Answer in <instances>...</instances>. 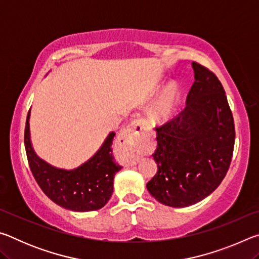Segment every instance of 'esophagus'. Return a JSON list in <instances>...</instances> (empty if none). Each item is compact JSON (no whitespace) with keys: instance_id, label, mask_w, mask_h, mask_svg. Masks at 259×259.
<instances>
[{"instance_id":"34e87169","label":"esophagus","mask_w":259,"mask_h":259,"mask_svg":"<svg viewBox=\"0 0 259 259\" xmlns=\"http://www.w3.org/2000/svg\"><path fill=\"white\" fill-rule=\"evenodd\" d=\"M144 129V122L142 120H134L126 125L122 133V140L128 150V155L133 163L138 160L143 153L142 147V134Z\"/></svg>"}]
</instances>
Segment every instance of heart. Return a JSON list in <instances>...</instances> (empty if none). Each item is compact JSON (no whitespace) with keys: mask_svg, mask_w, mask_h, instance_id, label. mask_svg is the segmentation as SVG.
Listing matches in <instances>:
<instances>
[{"mask_svg":"<svg viewBox=\"0 0 259 259\" xmlns=\"http://www.w3.org/2000/svg\"><path fill=\"white\" fill-rule=\"evenodd\" d=\"M177 97V89L174 84L169 85L166 88L164 95L162 96V98L157 106V114L162 117H168L170 114L172 113L175 100Z\"/></svg>","mask_w":259,"mask_h":259,"instance_id":"1","label":"heart"}]
</instances>
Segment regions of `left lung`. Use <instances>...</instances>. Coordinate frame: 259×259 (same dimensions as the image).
Instances as JSON below:
<instances>
[{
    "mask_svg": "<svg viewBox=\"0 0 259 259\" xmlns=\"http://www.w3.org/2000/svg\"><path fill=\"white\" fill-rule=\"evenodd\" d=\"M194 78L183 111L156 126L157 164L147 190L162 204L183 208L221 185L233 156L235 129L225 90L214 74L192 63Z\"/></svg>",
    "mask_w": 259,
    "mask_h": 259,
    "instance_id": "left-lung-1",
    "label": "left lung"
}]
</instances>
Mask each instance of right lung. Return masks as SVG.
Segmentation results:
<instances>
[{
    "label": "right lung",
    "mask_w": 259,
    "mask_h": 259,
    "mask_svg": "<svg viewBox=\"0 0 259 259\" xmlns=\"http://www.w3.org/2000/svg\"><path fill=\"white\" fill-rule=\"evenodd\" d=\"M29 112L24 142L30 171L41 190L55 203L73 211L103 208L112 196L114 176L122 168L112 153L115 133L109 134L99 151L81 166L73 170L58 169L35 154L29 137Z\"/></svg>",
    "instance_id": "add662e5"
}]
</instances>
